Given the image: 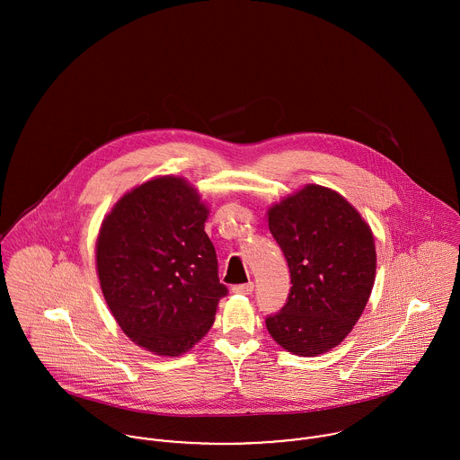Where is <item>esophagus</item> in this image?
Returning <instances> with one entry per match:
<instances>
[{
  "label": "esophagus",
  "instance_id": "34e87169",
  "mask_svg": "<svg viewBox=\"0 0 460 460\" xmlns=\"http://www.w3.org/2000/svg\"><path fill=\"white\" fill-rule=\"evenodd\" d=\"M232 292L235 294H244V296H250L253 292V283H243V285H234L232 287Z\"/></svg>",
  "mask_w": 460,
  "mask_h": 460
}]
</instances>
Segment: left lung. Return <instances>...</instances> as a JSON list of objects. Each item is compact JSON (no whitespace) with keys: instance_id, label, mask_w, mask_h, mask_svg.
I'll list each match as a JSON object with an SVG mask.
<instances>
[{"instance_id":"8db88e82","label":"left lung","mask_w":460,"mask_h":460,"mask_svg":"<svg viewBox=\"0 0 460 460\" xmlns=\"http://www.w3.org/2000/svg\"><path fill=\"white\" fill-rule=\"evenodd\" d=\"M269 230L290 269L285 306L265 319L288 352L317 356L343 341L376 281L370 226L336 191L308 184L272 205Z\"/></svg>"}]
</instances>
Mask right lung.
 Returning a JSON list of instances; mask_svg holds the SVG:
<instances>
[{
  "mask_svg": "<svg viewBox=\"0 0 460 460\" xmlns=\"http://www.w3.org/2000/svg\"><path fill=\"white\" fill-rule=\"evenodd\" d=\"M207 216L197 190L166 175L120 198L101 225L95 257L104 299L132 341L157 356L188 352L228 294Z\"/></svg>",
  "mask_w": 460,
  "mask_h": 460,
  "instance_id": "1",
  "label": "right lung"
}]
</instances>
